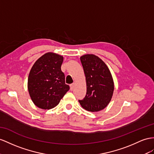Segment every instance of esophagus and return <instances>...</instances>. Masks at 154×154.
Masks as SVG:
<instances>
[{"label":"esophagus","mask_w":154,"mask_h":154,"mask_svg":"<svg viewBox=\"0 0 154 154\" xmlns=\"http://www.w3.org/2000/svg\"><path fill=\"white\" fill-rule=\"evenodd\" d=\"M73 88H74V83L71 84V85H70V90H73Z\"/></svg>","instance_id":"esophagus-1"}]
</instances>
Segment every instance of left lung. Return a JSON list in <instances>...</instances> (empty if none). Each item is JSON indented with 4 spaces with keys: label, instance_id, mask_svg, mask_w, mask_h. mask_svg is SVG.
Instances as JSON below:
<instances>
[{
    "label": "left lung",
    "instance_id": "1",
    "mask_svg": "<svg viewBox=\"0 0 154 154\" xmlns=\"http://www.w3.org/2000/svg\"><path fill=\"white\" fill-rule=\"evenodd\" d=\"M86 82V94L79 100L82 107L90 112H97L107 107L114 91L112 75L105 62L94 54L81 57Z\"/></svg>",
    "mask_w": 154,
    "mask_h": 154
}]
</instances>
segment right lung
Listing matches in <instances>:
<instances>
[{
    "label": "right lung",
    "instance_id": "1",
    "mask_svg": "<svg viewBox=\"0 0 154 154\" xmlns=\"http://www.w3.org/2000/svg\"><path fill=\"white\" fill-rule=\"evenodd\" d=\"M63 57L47 53L38 58L31 68L28 90L33 103L42 109H51L59 103L69 86L62 72Z\"/></svg>",
    "mask_w": 154,
    "mask_h": 154
}]
</instances>
